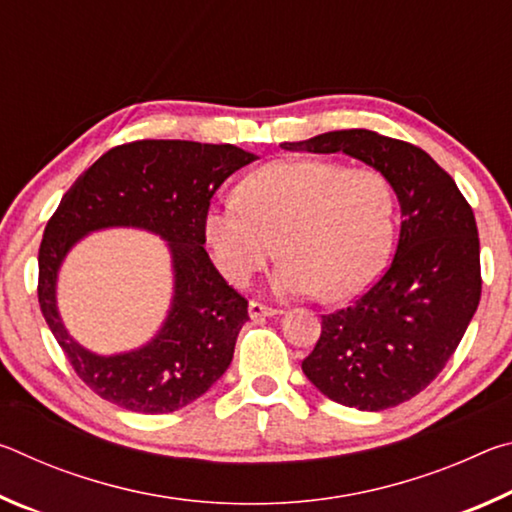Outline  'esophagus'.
Segmentation results:
<instances>
[{"instance_id":"obj_1","label":"esophagus","mask_w":512,"mask_h":512,"mask_svg":"<svg viewBox=\"0 0 512 512\" xmlns=\"http://www.w3.org/2000/svg\"><path fill=\"white\" fill-rule=\"evenodd\" d=\"M248 314H250V318H271V316H277L280 314V309H273V307H268V305H262V302H257V300H250V305H248Z\"/></svg>"}]
</instances>
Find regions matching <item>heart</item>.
I'll return each instance as SVG.
<instances>
[{
  "instance_id": "b5f03b06",
  "label": "heart",
  "mask_w": 512,
  "mask_h": 512,
  "mask_svg": "<svg viewBox=\"0 0 512 512\" xmlns=\"http://www.w3.org/2000/svg\"><path fill=\"white\" fill-rule=\"evenodd\" d=\"M205 239L219 271L244 287L280 248L282 293L348 300L384 271L395 237V192L384 173L318 158L262 164L237 198L205 212Z\"/></svg>"
}]
</instances>
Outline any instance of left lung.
I'll list each match as a JSON object with an SVG mask.
<instances>
[{
	"instance_id": "left-lung-1",
	"label": "left lung",
	"mask_w": 512,
	"mask_h": 512,
	"mask_svg": "<svg viewBox=\"0 0 512 512\" xmlns=\"http://www.w3.org/2000/svg\"><path fill=\"white\" fill-rule=\"evenodd\" d=\"M282 149L345 153L370 164L393 185L404 219L393 262L350 307L323 316L302 372L329 400L359 411L411 400L440 375L479 307L470 203L429 153L375 131H332Z\"/></svg>"
}]
</instances>
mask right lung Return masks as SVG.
I'll list each match as a JSON object with an SVG mask.
<instances>
[{
  "label": "right lung",
  "instance_id": "add662e5",
  "mask_svg": "<svg viewBox=\"0 0 512 512\" xmlns=\"http://www.w3.org/2000/svg\"><path fill=\"white\" fill-rule=\"evenodd\" d=\"M255 160L232 144L140 140L103 153L69 187L38 253V302L76 375L103 400L135 413H171L201 397L228 370L248 300L216 271L205 244V212L216 189ZM142 227L172 250L174 300L156 339L101 358L66 334L55 307L64 255L88 231Z\"/></svg>",
  "mask_w": 512,
  "mask_h": 512
}]
</instances>
